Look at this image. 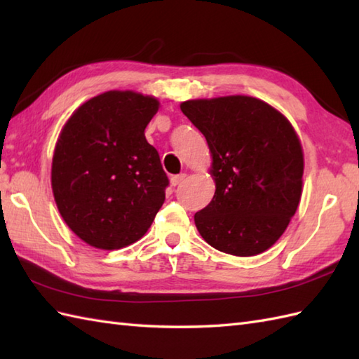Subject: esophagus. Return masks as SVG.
Returning <instances> with one entry per match:
<instances>
[{"mask_svg":"<svg viewBox=\"0 0 359 359\" xmlns=\"http://www.w3.org/2000/svg\"><path fill=\"white\" fill-rule=\"evenodd\" d=\"M187 179V174H177V175H172L171 177V185L172 187H177L180 185L182 182H184Z\"/></svg>","mask_w":359,"mask_h":359,"instance_id":"34e87169","label":"esophagus"}]
</instances>
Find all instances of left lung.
<instances>
[{
  "instance_id": "left-lung-1",
  "label": "left lung",
  "mask_w": 359,
  "mask_h": 359,
  "mask_svg": "<svg viewBox=\"0 0 359 359\" xmlns=\"http://www.w3.org/2000/svg\"><path fill=\"white\" fill-rule=\"evenodd\" d=\"M180 109L207 139L212 201L194 215L205 242L222 253L256 256L273 247L302 194L304 152L294 128L248 95L197 98Z\"/></svg>"
}]
</instances>
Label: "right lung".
<instances>
[{
  "label": "right lung",
  "instance_id": "right-lung-1",
  "mask_svg": "<svg viewBox=\"0 0 359 359\" xmlns=\"http://www.w3.org/2000/svg\"><path fill=\"white\" fill-rule=\"evenodd\" d=\"M156 97L108 90L67 118L52 157L53 199L66 225L100 250L131 245L165 202L168 177L144 128Z\"/></svg>",
  "mask_w": 359,
  "mask_h": 359
}]
</instances>
